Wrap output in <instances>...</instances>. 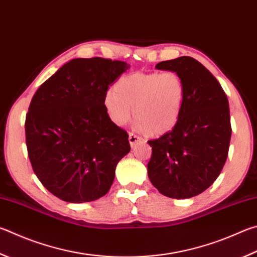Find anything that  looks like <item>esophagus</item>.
Instances as JSON below:
<instances>
[{
	"instance_id": "34e87169",
	"label": "esophagus",
	"mask_w": 257,
	"mask_h": 257,
	"mask_svg": "<svg viewBox=\"0 0 257 257\" xmlns=\"http://www.w3.org/2000/svg\"><path fill=\"white\" fill-rule=\"evenodd\" d=\"M143 141H144V139L142 137L137 136V135H135L133 133L129 134V143H130V145H132V146H135V145H136L137 143H141Z\"/></svg>"
}]
</instances>
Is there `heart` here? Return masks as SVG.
Listing matches in <instances>:
<instances>
[{
  "label": "heart",
  "instance_id": "obj_1",
  "mask_svg": "<svg viewBox=\"0 0 257 257\" xmlns=\"http://www.w3.org/2000/svg\"><path fill=\"white\" fill-rule=\"evenodd\" d=\"M184 103L185 83L175 72L128 74L104 96L105 110L115 124L128 122L134 108L138 128L155 136L174 129Z\"/></svg>",
  "mask_w": 257,
  "mask_h": 257
}]
</instances>
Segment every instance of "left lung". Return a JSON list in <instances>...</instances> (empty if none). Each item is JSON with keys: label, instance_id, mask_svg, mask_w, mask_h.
Wrapping results in <instances>:
<instances>
[{"label": "left lung", "instance_id": "1", "mask_svg": "<svg viewBox=\"0 0 257 257\" xmlns=\"http://www.w3.org/2000/svg\"><path fill=\"white\" fill-rule=\"evenodd\" d=\"M180 74L185 83V103L170 133L149 141L148 177L172 199L202 193L220 174L231 137L229 103L217 78L197 59L183 56L156 65Z\"/></svg>", "mask_w": 257, "mask_h": 257}]
</instances>
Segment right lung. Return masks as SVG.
I'll return each mask as SVG.
<instances>
[{
    "label": "right lung",
    "instance_id": "add662e5",
    "mask_svg": "<svg viewBox=\"0 0 257 257\" xmlns=\"http://www.w3.org/2000/svg\"><path fill=\"white\" fill-rule=\"evenodd\" d=\"M128 68L120 60L72 59L32 97L25 123L28 156L39 181L60 200L103 197L130 152L127 132L104 106L109 86Z\"/></svg>",
    "mask_w": 257,
    "mask_h": 257
}]
</instances>
